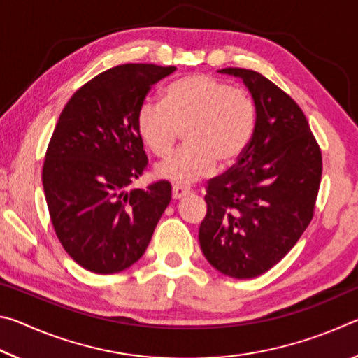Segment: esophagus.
Listing matches in <instances>:
<instances>
[{"mask_svg":"<svg viewBox=\"0 0 358 358\" xmlns=\"http://www.w3.org/2000/svg\"><path fill=\"white\" fill-rule=\"evenodd\" d=\"M191 192V187H186V186H180V185H175L172 187V197L173 201H180L181 197L187 196V194Z\"/></svg>","mask_w":358,"mask_h":358,"instance_id":"1","label":"esophagus"}]
</instances>
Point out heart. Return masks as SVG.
Instances as JSON below:
<instances>
[{
  "label": "heart",
  "mask_w": 358,
  "mask_h": 358,
  "mask_svg": "<svg viewBox=\"0 0 358 358\" xmlns=\"http://www.w3.org/2000/svg\"><path fill=\"white\" fill-rule=\"evenodd\" d=\"M256 107L245 90L207 74H189L169 83L162 102L145 101L137 132L157 157H167L183 132L186 147L156 167L157 177L191 183L227 167L250 143Z\"/></svg>",
  "instance_id": "1"
}]
</instances>
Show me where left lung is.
Listing matches in <instances>:
<instances>
[{
    "instance_id": "8db88e82",
    "label": "left lung",
    "mask_w": 358,
    "mask_h": 358,
    "mask_svg": "<svg viewBox=\"0 0 358 358\" xmlns=\"http://www.w3.org/2000/svg\"><path fill=\"white\" fill-rule=\"evenodd\" d=\"M217 72L243 80L256 124L237 164L208 181L199 241L217 271L248 280L280 262L311 222L322 153L305 113L273 82L251 69Z\"/></svg>"
}]
</instances>
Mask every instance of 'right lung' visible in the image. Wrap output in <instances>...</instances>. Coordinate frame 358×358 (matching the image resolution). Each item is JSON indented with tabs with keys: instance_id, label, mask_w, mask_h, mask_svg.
<instances>
[{
	"instance_id": "1",
	"label": "right lung",
	"mask_w": 358,
	"mask_h": 358,
	"mask_svg": "<svg viewBox=\"0 0 358 358\" xmlns=\"http://www.w3.org/2000/svg\"><path fill=\"white\" fill-rule=\"evenodd\" d=\"M175 66L120 64L87 82L64 106L48 143L42 185L64 251L93 273L123 271L143 256L172 199L161 180L128 186L148 164L137 132L145 96Z\"/></svg>"
}]
</instances>
